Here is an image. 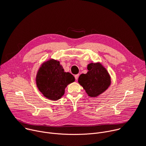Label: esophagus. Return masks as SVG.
I'll return each instance as SVG.
<instances>
[{"label": "esophagus", "instance_id": "1", "mask_svg": "<svg viewBox=\"0 0 146 146\" xmlns=\"http://www.w3.org/2000/svg\"><path fill=\"white\" fill-rule=\"evenodd\" d=\"M79 74H76L75 75V78L76 80H78V78H79Z\"/></svg>", "mask_w": 146, "mask_h": 146}]
</instances>
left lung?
<instances>
[{
	"instance_id": "1",
	"label": "left lung",
	"mask_w": 146,
	"mask_h": 146,
	"mask_svg": "<svg viewBox=\"0 0 146 146\" xmlns=\"http://www.w3.org/2000/svg\"><path fill=\"white\" fill-rule=\"evenodd\" d=\"M87 74H82L78 79L79 83L83 87L88 96L96 97L110 86V76L107 70L98 63H90Z\"/></svg>"
}]
</instances>
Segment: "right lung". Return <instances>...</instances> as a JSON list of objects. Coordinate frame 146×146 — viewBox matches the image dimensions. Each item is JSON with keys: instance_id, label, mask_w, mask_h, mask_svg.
Wrapping results in <instances>:
<instances>
[{"instance_id": "right-lung-1", "label": "right lung", "mask_w": 146, "mask_h": 146, "mask_svg": "<svg viewBox=\"0 0 146 146\" xmlns=\"http://www.w3.org/2000/svg\"><path fill=\"white\" fill-rule=\"evenodd\" d=\"M75 81L74 76L64 72L59 62L51 59L39 68L36 76V84L43 95L51 100H58L64 94L67 85Z\"/></svg>"}]
</instances>
